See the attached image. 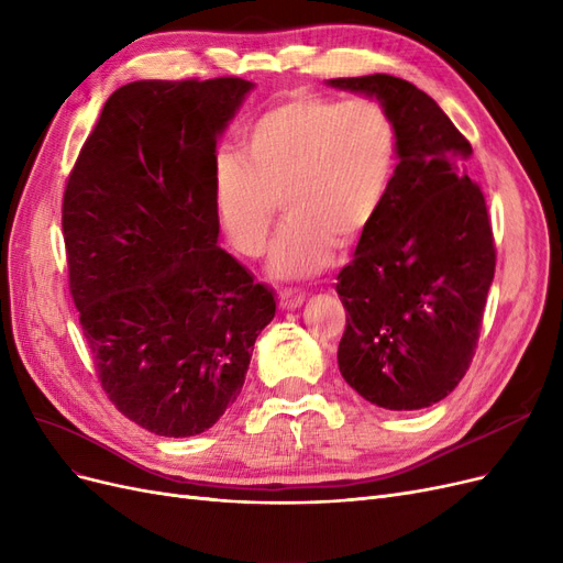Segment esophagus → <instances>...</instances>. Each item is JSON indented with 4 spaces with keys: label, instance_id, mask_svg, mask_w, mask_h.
I'll return each mask as SVG.
<instances>
[{
    "label": "esophagus",
    "instance_id": "obj_1",
    "mask_svg": "<svg viewBox=\"0 0 563 563\" xmlns=\"http://www.w3.org/2000/svg\"><path fill=\"white\" fill-rule=\"evenodd\" d=\"M305 302V294L296 288H284L279 290V305L282 309H298Z\"/></svg>",
    "mask_w": 563,
    "mask_h": 563
}]
</instances>
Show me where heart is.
Segmentation results:
<instances>
[{"mask_svg":"<svg viewBox=\"0 0 563 563\" xmlns=\"http://www.w3.org/2000/svg\"><path fill=\"white\" fill-rule=\"evenodd\" d=\"M398 130L379 102L294 92L265 109L242 137V156L219 153L214 211L228 244L256 258L277 200L286 221L269 251L279 279H307L331 263L335 242H358L396 174Z\"/></svg>","mask_w":563,"mask_h":563,"instance_id":"b5f03b06","label":"heart"}]
</instances>
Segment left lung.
I'll return each instance as SVG.
<instances>
[{
  "label": "left lung",
  "instance_id": "left-lung-1",
  "mask_svg": "<svg viewBox=\"0 0 563 563\" xmlns=\"http://www.w3.org/2000/svg\"><path fill=\"white\" fill-rule=\"evenodd\" d=\"M328 86L373 97L398 130L389 196L338 275L340 373L384 410H421L466 375L494 282L487 202L466 167L473 148L410 81L371 74Z\"/></svg>",
  "mask_w": 563,
  "mask_h": 563
}]
</instances>
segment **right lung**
Wrapping results in <instances>:
<instances>
[{
    "label": "right lung",
    "mask_w": 563,
    "mask_h": 563,
    "mask_svg": "<svg viewBox=\"0 0 563 563\" xmlns=\"http://www.w3.org/2000/svg\"><path fill=\"white\" fill-rule=\"evenodd\" d=\"M254 84L132 81L115 90L63 202L69 288L102 389L165 438L214 426L275 319L273 288L219 246L217 140Z\"/></svg>",
    "instance_id": "right-lung-1"
}]
</instances>
